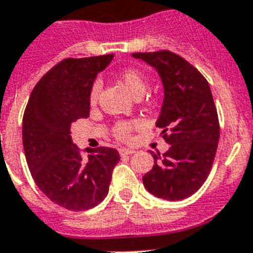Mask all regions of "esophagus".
<instances>
[{"label":"esophagus","instance_id":"1","mask_svg":"<svg viewBox=\"0 0 253 253\" xmlns=\"http://www.w3.org/2000/svg\"><path fill=\"white\" fill-rule=\"evenodd\" d=\"M133 152L135 151H132V149H130V148H121L120 155L121 156H130V155H132Z\"/></svg>","mask_w":253,"mask_h":253}]
</instances>
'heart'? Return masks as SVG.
Returning <instances> with one entry per match:
<instances>
[{
  "label": "heart",
  "instance_id": "b5f03b06",
  "mask_svg": "<svg viewBox=\"0 0 253 253\" xmlns=\"http://www.w3.org/2000/svg\"><path fill=\"white\" fill-rule=\"evenodd\" d=\"M118 78H120L121 83L123 84V87L126 88L127 92L132 94L133 97H136V96H143V93H144L145 89H147V82H145L144 77H143L137 70H123ZM100 88H101V84H100L98 80H96V82L92 84L91 92H89V101H91V104H94L96 100H97L98 93H100ZM130 125H127V123H120V125L116 127V135L118 137H121V139H127L128 135H130Z\"/></svg>",
  "mask_w": 253,
  "mask_h": 253
}]
</instances>
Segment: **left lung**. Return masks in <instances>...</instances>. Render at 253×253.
<instances>
[{
    "mask_svg": "<svg viewBox=\"0 0 253 253\" xmlns=\"http://www.w3.org/2000/svg\"><path fill=\"white\" fill-rule=\"evenodd\" d=\"M156 69L164 101L156 126L170 144L153 153L155 165L143 176L148 192L164 200H183L203 186L214 161L219 139L218 116L208 82L184 58L169 50L133 53Z\"/></svg>",
    "mask_w": 253,
    "mask_h": 253,
    "instance_id": "obj_1",
    "label": "left lung"
}]
</instances>
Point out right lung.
<instances>
[{"label":"right lung","mask_w":253,"mask_h":253,"mask_svg":"<svg viewBox=\"0 0 253 253\" xmlns=\"http://www.w3.org/2000/svg\"><path fill=\"white\" fill-rule=\"evenodd\" d=\"M114 55L67 58L39 80L23 116V147L35 183L53 203L74 212L93 208L109 192L120 153L89 149L87 159L70 135L71 123L89 117V92Z\"/></svg>","instance_id":"obj_1"}]
</instances>
